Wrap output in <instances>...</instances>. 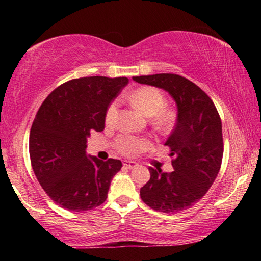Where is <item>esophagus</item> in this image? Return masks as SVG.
Here are the masks:
<instances>
[{"mask_svg": "<svg viewBox=\"0 0 261 261\" xmlns=\"http://www.w3.org/2000/svg\"><path fill=\"white\" fill-rule=\"evenodd\" d=\"M123 166L126 167V169H128V170H132V169H134V167L138 166V163H135V162H128V160H124V162H123Z\"/></svg>", "mask_w": 261, "mask_h": 261, "instance_id": "34e87169", "label": "esophagus"}]
</instances>
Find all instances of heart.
Here are the masks:
<instances>
[{"mask_svg": "<svg viewBox=\"0 0 261 261\" xmlns=\"http://www.w3.org/2000/svg\"><path fill=\"white\" fill-rule=\"evenodd\" d=\"M132 105L135 108L144 113L145 115L151 116V122L158 129H169L173 126L176 121V113L173 109L167 108L165 96L159 89L154 87H141L135 89L128 95ZM117 113V102L114 101L109 105L106 112V123L113 124ZM151 142L146 138L135 137V135L123 134L116 138L115 147L121 154L127 156H135L139 153L149 148Z\"/></svg>", "mask_w": 261, "mask_h": 261, "instance_id": "heart-1", "label": "heart"}]
</instances>
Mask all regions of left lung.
Listing matches in <instances>:
<instances>
[{
  "mask_svg": "<svg viewBox=\"0 0 261 261\" xmlns=\"http://www.w3.org/2000/svg\"><path fill=\"white\" fill-rule=\"evenodd\" d=\"M133 80L166 90L178 108L176 126L165 142L173 156V171L166 173L149 167L151 178L140 189L141 199L156 212H181L206 194L220 171L223 138L219 112L198 85L179 74L156 73Z\"/></svg>",
  "mask_w": 261,
  "mask_h": 261,
  "instance_id": "1",
  "label": "left lung"
}]
</instances>
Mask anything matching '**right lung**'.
<instances>
[{
    "mask_svg": "<svg viewBox=\"0 0 261 261\" xmlns=\"http://www.w3.org/2000/svg\"><path fill=\"white\" fill-rule=\"evenodd\" d=\"M127 83V77L74 78L55 89L39 108L30 133L32 167L62 208L87 212L107 199L122 163L88 158L87 138L105 129L107 109Z\"/></svg>",
    "mask_w": 261,
    "mask_h": 261,
    "instance_id": "obj_1",
    "label": "right lung"
}]
</instances>
